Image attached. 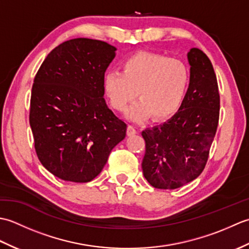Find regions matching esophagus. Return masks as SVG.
I'll use <instances>...</instances> for the list:
<instances>
[{
  "label": "esophagus",
  "instance_id": "34e87169",
  "mask_svg": "<svg viewBox=\"0 0 249 249\" xmlns=\"http://www.w3.org/2000/svg\"><path fill=\"white\" fill-rule=\"evenodd\" d=\"M127 134H128V136H133V135L137 134V129H136V127H135L134 125H128Z\"/></svg>",
  "mask_w": 249,
  "mask_h": 249
}]
</instances>
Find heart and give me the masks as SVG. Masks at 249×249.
Instances as JSON below:
<instances>
[{
  "label": "heart",
  "instance_id": "heart-1",
  "mask_svg": "<svg viewBox=\"0 0 249 249\" xmlns=\"http://www.w3.org/2000/svg\"><path fill=\"white\" fill-rule=\"evenodd\" d=\"M190 75L183 62L165 55L139 52L122 65V73L109 72L104 89L111 106L125 111L138 92L139 103L130 109L135 120L170 118L181 108L188 91Z\"/></svg>",
  "mask_w": 249,
  "mask_h": 249
}]
</instances>
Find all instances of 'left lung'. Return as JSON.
<instances>
[{"label":"left lung","mask_w":249,"mask_h":249,"mask_svg":"<svg viewBox=\"0 0 249 249\" xmlns=\"http://www.w3.org/2000/svg\"><path fill=\"white\" fill-rule=\"evenodd\" d=\"M190 82L184 102L170 120L146 128L143 176L153 187L176 189L197 178L208 161L217 130L220 98L212 63L190 49Z\"/></svg>","instance_id":"obj_1"}]
</instances>
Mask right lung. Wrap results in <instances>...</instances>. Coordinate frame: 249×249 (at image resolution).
<instances>
[{
    "label": "right lung",
    "instance_id": "add662e5",
    "mask_svg": "<svg viewBox=\"0 0 249 249\" xmlns=\"http://www.w3.org/2000/svg\"><path fill=\"white\" fill-rule=\"evenodd\" d=\"M115 50L97 39L64 41L47 55L34 78L30 125L36 154L64 181H92L126 136L127 124L104 99L105 71Z\"/></svg>",
    "mask_w": 249,
    "mask_h": 249
}]
</instances>
